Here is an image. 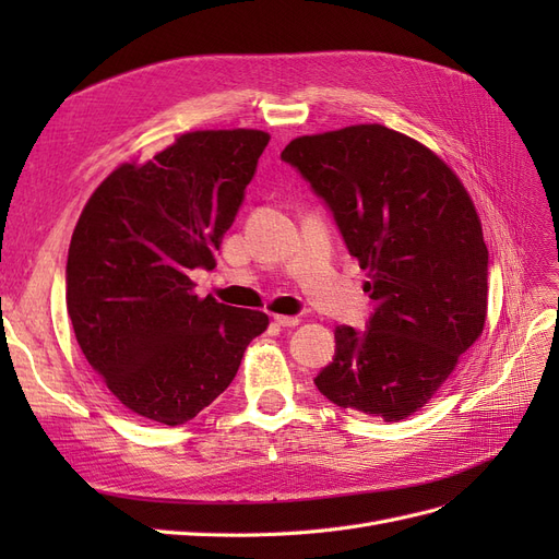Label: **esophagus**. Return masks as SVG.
Wrapping results in <instances>:
<instances>
[{
	"instance_id": "obj_1",
	"label": "esophagus",
	"mask_w": 559,
	"mask_h": 559,
	"mask_svg": "<svg viewBox=\"0 0 559 559\" xmlns=\"http://www.w3.org/2000/svg\"><path fill=\"white\" fill-rule=\"evenodd\" d=\"M273 319H275V324H280V326H284V329H292V326H298V324H300L298 317H289V314H275Z\"/></svg>"
}]
</instances>
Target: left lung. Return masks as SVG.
<instances>
[{
	"instance_id": "obj_1",
	"label": "left lung",
	"mask_w": 559,
	"mask_h": 559,
	"mask_svg": "<svg viewBox=\"0 0 559 559\" xmlns=\"http://www.w3.org/2000/svg\"><path fill=\"white\" fill-rule=\"evenodd\" d=\"M326 200L368 282L366 331L335 329L314 378L341 408L399 421L425 408L487 319L476 205L429 146L380 123L302 134L282 151Z\"/></svg>"
}]
</instances>
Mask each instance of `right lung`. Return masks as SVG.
Instances as JSON below:
<instances>
[{
	"label": "right lung",
	"instance_id": "add662e5",
	"mask_svg": "<svg viewBox=\"0 0 559 559\" xmlns=\"http://www.w3.org/2000/svg\"><path fill=\"white\" fill-rule=\"evenodd\" d=\"M270 142L263 130H193L97 186L72 233L67 312L83 357L134 415L183 425L226 392L265 312L200 298L193 267L235 222Z\"/></svg>",
	"mask_w": 559,
	"mask_h": 559
}]
</instances>
